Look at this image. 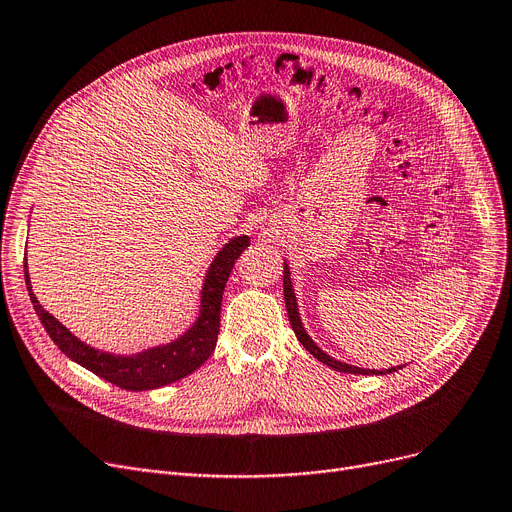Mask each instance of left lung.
Returning a JSON list of instances; mask_svg holds the SVG:
<instances>
[{"label":"left lung","instance_id":"obj_1","mask_svg":"<svg viewBox=\"0 0 512 512\" xmlns=\"http://www.w3.org/2000/svg\"><path fill=\"white\" fill-rule=\"evenodd\" d=\"M282 282H284V303H286V311H288V320H291V326H293V330H295V335H297V339L301 341V345L314 355L316 360H320L322 364H326L328 368H332V370H337V372H347V374H393V372H397L399 368H404V366H391V368H385V370H370V368H360V366H351V364H345V362H341V360H335L332 358V355H328L326 351H322L320 349V345L311 339L309 335H307V330H305V326H303V322H301V316H299V305H297V297H295V288H293V280H291V268H288V263H286V259H284V278H282Z\"/></svg>","mask_w":512,"mask_h":512}]
</instances>
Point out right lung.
<instances>
[{
  "mask_svg": "<svg viewBox=\"0 0 512 512\" xmlns=\"http://www.w3.org/2000/svg\"><path fill=\"white\" fill-rule=\"evenodd\" d=\"M249 244H251V238L247 234H242V236L230 238L224 247L217 251L203 278L198 316L180 337L169 343L152 345L136 353H110V351H102L98 347L83 343L60 320H56L50 311L41 307V303L33 293L27 263H25V282H27L31 303L37 311L43 328H46L50 339L58 345V349L66 355V358H71L79 366L98 374L100 379L113 383L121 389L148 391V389H159L184 379V376L192 374L196 368H201L213 353L217 335H219L221 297H224V288L234 268V261L244 249L249 247Z\"/></svg>",
  "mask_w": 512,
  "mask_h": 512,
  "instance_id": "right-lung-1",
  "label": "right lung"
}]
</instances>
